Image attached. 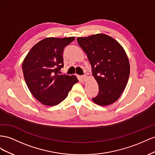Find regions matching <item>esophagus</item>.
<instances>
[{"label":"esophagus","instance_id":"1","mask_svg":"<svg viewBox=\"0 0 155 155\" xmlns=\"http://www.w3.org/2000/svg\"><path fill=\"white\" fill-rule=\"evenodd\" d=\"M87 78V75H86V74L83 75V76L81 77V78H82V80L83 81H86Z\"/></svg>","mask_w":155,"mask_h":155}]
</instances>
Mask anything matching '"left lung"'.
<instances>
[{
	"label": "left lung",
	"mask_w": 155,
	"mask_h": 155,
	"mask_svg": "<svg viewBox=\"0 0 155 155\" xmlns=\"http://www.w3.org/2000/svg\"><path fill=\"white\" fill-rule=\"evenodd\" d=\"M92 68L99 85V94L92 100L100 106L110 105L120 97L129 80L130 64L126 52L116 39L97 34L77 38Z\"/></svg>",
	"instance_id": "1"
}]
</instances>
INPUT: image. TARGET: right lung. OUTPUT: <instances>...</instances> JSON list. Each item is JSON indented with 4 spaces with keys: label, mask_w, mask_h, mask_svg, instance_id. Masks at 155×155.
<instances>
[{
    "label": "right lung",
    "mask_w": 155,
    "mask_h": 155,
    "mask_svg": "<svg viewBox=\"0 0 155 155\" xmlns=\"http://www.w3.org/2000/svg\"><path fill=\"white\" fill-rule=\"evenodd\" d=\"M74 39V37L43 39L31 48L23 60L22 69L26 85L43 105L58 104L78 82L75 75L58 74L64 68V48Z\"/></svg>",
    "instance_id": "1"
}]
</instances>
